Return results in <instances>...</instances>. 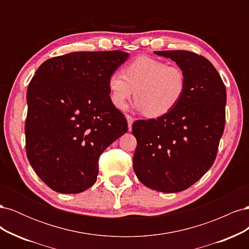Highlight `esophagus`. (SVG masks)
Returning <instances> with one entry per match:
<instances>
[{"label":"esophagus","mask_w":249,"mask_h":249,"mask_svg":"<svg viewBox=\"0 0 249 249\" xmlns=\"http://www.w3.org/2000/svg\"><path fill=\"white\" fill-rule=\"evenodd\" d=\"M125 118H126V122H127V127H129V131L132 130V124H133V122H134V118L130 115H125Z\"/></svg>","instance_id":"34e87169"}]
</instances>
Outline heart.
Here are the masks:
<instances>
[{
    "label": "heart",
    "instance_id": "b5f03b06",
    "mask_svg": "<svg viewBox=\"0 0 249 249\" xmlns=\"http://www.w3.org/2000/svg\"><path fill=\"white\" fill-rule=\"evenodd\" d=\"M108 86L111 101L117 109H124L135 92V108L144 111L149 117H160L183 99L187 79L178 66L141 56L124 67V74L112 72Z\"/></svg>",
    "mask_w": 249,
    "mask_h": 249
}]
</instances>
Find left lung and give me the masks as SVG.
Masks as SVG:
<instances>
[{
	"label": "left lung",
	"mask_w": 249,
	"mask_h": 249,
	"mask_svg": "<svg viewBox=\"0 0 249 249\" xmlns=\"http://www.w3.org/2000/svg\"><path fill=\"white\" fill-rule=\"evenodd\" d=\"M186 74L183 99L157 119L137 120L133 167L140 182L165 193L186 190L212 166L225 124L227 90L213 64L188 51H157Z\"/></svg>",
	"instance_id": "left-lung-1"
}]
</instances>
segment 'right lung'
Returning a JSON list of instances; mask_svg holds the SVG:
<instances>
[{"mask_svg": "<svg viewBox=\"0 0 249 249\" xmlns=\"http://www.w3.org/2000/svg\"><path fill=\"white\" fill-rule=\"evenodd\" d=\"M129 56L122 51L70 53L44 61L30 82L27 156L54 191L80 193L91 187L100 155L127 132L108 80Z\"/></svg>", "mask_w": 249, "mask_h": 249, "instance_id": "add662e5", "label": "right lung"}]
</instances>
